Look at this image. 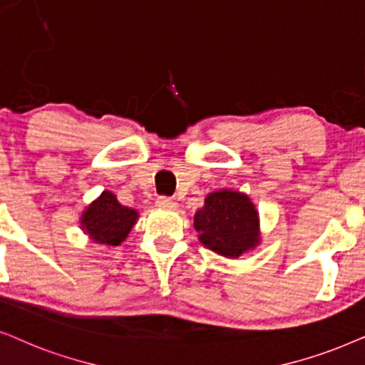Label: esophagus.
I'll list each match as a JSON object with an SVG mask.
<instances>
[{
    "label": "esophagus",
    "mask_w": 365,
    "mask_h": 365,
    "mask_svg": "<svg viewBox=\"0 0 365 365\" xmlns=\"http://www.w3.org/2000/svg\"><path fill=\"white\" fill-rule=\"evenodd\" d=\"M157 205L160 208H175L177 207V202L170 197H158L157 198Z\"/></svg>",
    "instance_id": "1"
}]
</instances>
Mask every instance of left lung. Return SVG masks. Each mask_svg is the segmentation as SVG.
Returning <instances> with one entry per match:
<instances>
[{"label": "left lung", "instance_id": "obj_1", "mask_svg": "<svg viewBox=\"0 0 365 365\" xmlns=\"http://www.w3.org/2000/svg\"><path fill=\"white\" fill-rule=\"evenodd\" d=\"M193 227L207 249L237 259L260 242L259 212L245 193L218 190L208 193L197 210Z\"/></svg>", "mask_w": 365, "mask_h": 365}]
</instances>
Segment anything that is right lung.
I'll use <instances>...</instances> for the list:
<instances>
[{
    "mask_svg": "<svg viewBox=\"0 0 365 365\" xmlns=\"http://www.w3.org/2000/svg\"><path fill=\"white\" fill-rule=\"evenodd\" d=\"M137 218V210L121 205L113 193L105 190L81 213V228L95 244L116 247L125 242Z\"/></svg>",
    "mask_w": 365,
    "mask_h": 365,
    "instance_id": "right-lung-1",
    "label": "right lung"
}]
</instances>
